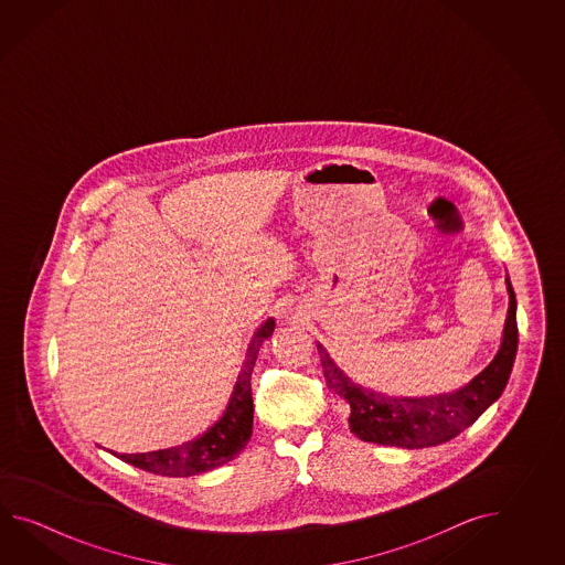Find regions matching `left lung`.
<instances>
[{"instance_id":"obj_1","label":"left lung","mask_w":565,"mask_h":565,"mask_svg":"<svg viewBox=\"0 0 565 565\" xmlns=\"http://www.w3.org/2000/svg\"><path fill=\"white\" fill-rule=\"evenodd\" d=\"M509 315L504 323L503 343L494 360L455 394L434 397H390L353 384L337 367L323 345L317 351L323 365L324 382L337 399L348 404L349 428L361 440L399 448H424L443 445L469 428L497 397L513 370L516 353V300L507 278Z\"/></svg>"}]
</instances>
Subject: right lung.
Returning a JSON list of instances; mask_svg holds the SVG:
<instances>
[{
    "mask_svg": "<svg viewBox=\"0 0 565 565\" xmlns=\"http://www.w3.org/2000/svg\"><path fill=\"white\" fill-rule=\"evenodd\" d=\"M273 331H275V321L268 319L254 333L246 360L242 363L238 382L234 385V392L230 397L228 408L204 436L168 450L143 452V455H120V460L153 475L192 477V475L222 467L232 458L238 457L253 434L254 404L250 380H253L254 363L263 341L273 335Z\"/></svg>",
    "mask_w": 565,
    "mask_h": 565,
    "instance_id": "add662e5",
    "label": "right lung"
}]
</instances>
